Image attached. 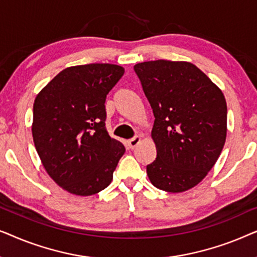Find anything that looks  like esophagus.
I'll list each match as a JSON object with an SVG mask.
<instances>
[{
  "instance_id": "esophagus-1",
  "label": "esophagus",
  "mask_w": 257,
  "mask_h": 257,
  "mask_svg": "<svg viewBox=\"0 0 257 257\" xmlns=\"http://www.w3.org/2000/svg\"><path fill=\"white\" fill-rule=\"evenodd\" d=\"M140 140H142V138H140V137H135V138H133V139H130L128 142H127V145H128L130 149H132V150L135 149V147L140 143Z\"/></svg>"
}]
</instances>
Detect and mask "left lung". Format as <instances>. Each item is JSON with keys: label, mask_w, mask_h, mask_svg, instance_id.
Instances as JSON below:
<instances>
[{"label": "left lung", "mask_w": 257, "mask_h": 257, "mask_svg": "<svg viewBox=\"0 0 257 257\" xmlns=\"http://www.w3.org/2000/svg\"><path fill=\"white\" fill-rule=\"evenodd\" d=\"M135 71L154 114L157 158L146 171L170 193L201 182L219 159L227 136V104L219 87L188 62L138 63Z\"/></svg>", "instance_id": "8db88e82"}]
</instances>
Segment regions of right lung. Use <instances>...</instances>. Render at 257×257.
I'll return each instance as SVG.
<instances>
[{"label": "right lung", "instance_id": "add662e5", "mask_svg": "<svg viewBox=\"0 0 257 257\" xmlns=\"http://www.w3.org/2000/svg\"><path fill=\"white\" fill-rule=\"evenodd\" d=\"M124 72L107 63L70 66L35 98V147L47 173L71 194L89 196L106 188L125 153L105 127L106 96Z\"/></svg>", "mask_w": 257, "mask_h": 257}]
</instances>
